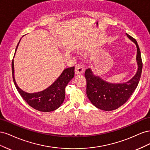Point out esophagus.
<instances>
[{
	"instance_id": "1",
	"label": "esophagus",
	"mask_w": 150,
	"mask_h": 150,
	"mask_svg": "<svg viewBox=\"0 0 150 150\" xmlns=\"http://www.w3.org/2000/svg\"><path fill=\"white\" fill-rule=\"evenodd\" d=\"M84 72V69L82 65L76 64L75 66V72L76 74H82Z\"/></svg>"
}]
</instances>
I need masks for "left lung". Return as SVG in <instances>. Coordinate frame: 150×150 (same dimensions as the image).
<instances>
[{
  "label": "left lung",
  "mask_w": 150,
  "mask_h": 150,
  "mask_svg": "<svg viewBox=\"0 0 150 150\" xmlns=\"http://www.w3.org/2000/svg\"><path fill=\"white\" fill-rule=\"evenodd\" d=\"M126 35L137 47V61L138 68L137 74L132 79L125 83L110 84L99 77L94 76L90 69L85 71L86 94L93 105L100 110L112 111L120 108L128 100L139 83L143 68L141 52L136 39L128 34Z\"/></svg>",
  "instance_id": "1"
}]
</instances>
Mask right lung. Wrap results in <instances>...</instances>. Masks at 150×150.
Wrapping results in <instances>:
<instances>
[{
    "instance_id": "obj_1",
    "label": "right lung",
    "mask_w": 150,
    "mask_h": 150,
    "mask_svg": "<svg viewBox=\"0 0 150 150\" xmlns=\"http://www.w3.org/2000/svg\"><path fill=\"white\" fill-rule=\"evenodd\" d=\"M16 49H17L18 45ZM16 53V52H15ZM12 78L16 88L22 98L30 106L36 110L42 112H49L56 110L63 103L65 98V88L68 83L74 76V67L64 69L61 76L51 86L41 92L28 93L18 87L14 79V66L12 62Z\"/></svg>"
}]
</instances>
